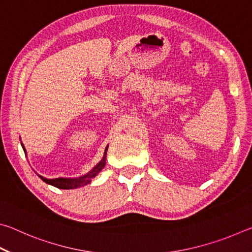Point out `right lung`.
I'll use <instances>...</instances> for the list:
<instances>
[{"label": "right lung", "instance_id": "right-lung-1", "mask_svg": "<svg viewBox=\"0 0 252 252\" xmlns=\"http://www.w3.org/2000/svg\"><path fill=\"white\" fill-rule=\"evenodd\" d=\"M23 147V144H22ZM23 150L25 152V149L23 147ZM106 150H108V147L105 149V152H104V156H103V159L100 161L99 164H96L94 168H93L90 172L88 174H85V176L81 177L79 179H66V178H58V179H46L39 176L42 180H43L45 183H48V185H51L53 187H57L59 189H76V188H80V187H83L85 185H88V183L91 182V179L94 178L97 173H99L102 169L104 168L105 165V157H106Z\"/></svg>", "mask_w": 252, "mask_h": 252}]
</instances>
